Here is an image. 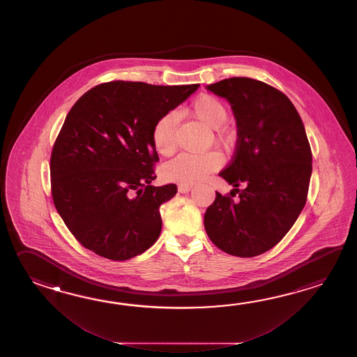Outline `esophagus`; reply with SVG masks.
<instances>
[{
  "label": "esophagus",
  "mask_w": 357,
  "mask_h": 357,
  "mask_svg": "<svg viewBox=\"0 0 357 357\" xmlns=\"http://www.w3.org/2000/svg\"><path fill=\"white\" fill-rule=\"evenodd\" d=\"M191 189H192V185H188V183H180V185H178V191L182 192V194L189 192Z\"/></svg>",
  "instance_id": "1"
}]
</instances>
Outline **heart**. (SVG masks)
<instances>
[{"label": "heart", "instance_id": "obj_1", "mask_svg": "<svg viewBox=\"0 0 357 357\" xmlns=\"http://www.w3.org/2000/svg\"><path fill=\"white\" fill-rule=\"evenodd\" d=\"M190 114L202 122L205 128L220 129L228 117L226 105L213 96H200L190 106ZM175 112L163 114L153 128V144L162 155H171L176 148ZM223 137V135H220ZM218 167V158L212 154H180L163 167V176L168 181L178 183H195L203 181L206 176Z\"/></svg>", "mask_w": 357, "mask_h": 357}]
</instances>
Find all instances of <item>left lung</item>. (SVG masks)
Listing matches in <instances>:
<instances>
[{
    "label": "left lung",
    "instance_id": "8db88e82",
    "mask_svg": "<svg viewBox=\"0 0 357 357\" xmlns=\"http://www.w3.org/2000/svg\"><path fill=\"white\" fill-rule=\"evenodd\" d=\"M206 89L228 100L235 114V154L220 176L240 200L215 192L204 214L205 231L220 250L252 258L280 243L303 211L312 171L310 144L296 108L273 86L229 77Z\"/></svg>",
    "mask_w": 357,
    "mask_h": 357
}]
</instances>
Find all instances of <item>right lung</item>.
I'll list each match as a JSON object with an SVG mask.
<instances>
[{
	"mask_svg": "<svg viewBox=\"0 0 357 357\" xmlns=\"http://www.w3.org/2000/svg\"><path fill=\"white\" fill-rule=\"evenodd\" d=\"M197 88L109 82L70 109L52 149L51 186L57 212L84 248L128 260L158 240L160 206L177 186L152 185L160 160L153 128Z\"/></svg>",
	"mask_w": 357,
	"mask_h": 357,
	"instance_id": "right-lung-1",
	"label": "right lung"
}]
</instances>
